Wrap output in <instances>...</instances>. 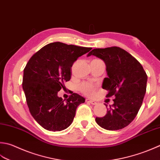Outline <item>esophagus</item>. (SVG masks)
I'll return each instance as SVG.
<instances>
[{
	"label": "esophagus",
	"mask_w": 160,
	"mask_h": 160,
	"mask_svg": "<svg viewBox=\"0 0 160 160\" xmlns=\"http://www.w3.org/2000/svg\"><path fill=\"white\" fill-rule=\"evenodd\" d=\"M86 102L91 103L92 105H96L97 102L94 101H92V100H89V99H86Z\"/></svg>",
	"instance_id": "34e87169"
}]
</instances>
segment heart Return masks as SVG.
<instances>
[{"mask_svg":"<svg viewBox=\"0 0 160 160\" xmlns=\"http://www.w3.org/2000/svg\"><path fill=\"white\" fill-rule=\"evenodd\" d=\"M80 89L84 94L88 96L93 95V92H94V87H93L92 84L88 82H84L81 84Z\"/></svg>","mask_w":160,"mask_h":160,"instance_id":"obj_1","label":"heart"}]
</instances>
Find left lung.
<instances>
[{"label": "left lung", "mask_w": 160, "mask_h": 160, "mask_svg": "<svg viewBox=\"0 0 160 160\" xmlns=\"http://www.w3.org/2000/svg\"><path fill=\"white\" fill-rule=\"evenodd\" d=\"M91 55L104 61L108 77L102 87L108 92L107 97L115 96L114 104L109 105L104 117L96 118V123L108 130L122 129L138 113L146 92L148 76L142 64L119 47L95 48L87 57Z\"/></svg>", "instance_id": "left-lung-1"}]
</instances>
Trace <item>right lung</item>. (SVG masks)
<instances>
[{
    "instance_id": "1",
    "label": "right lung",
    "mask_w": 160,
    "mask_h": 160,
    "mask_svg": "<svg viewBox=\"0 0 160 160\" xmlns=\"http://www.w3.org/2000/svg\"><path fill=\"white\" fill-rule=\"evenodd\" d=\"M92 48L61 42L47 44L34 54L23 70V89L31 115L49 131H61L72 123L78 106L85 101L73 93L67 100L58 97L70 80L71 67Z\"/></svg>"
}]
</instances>
